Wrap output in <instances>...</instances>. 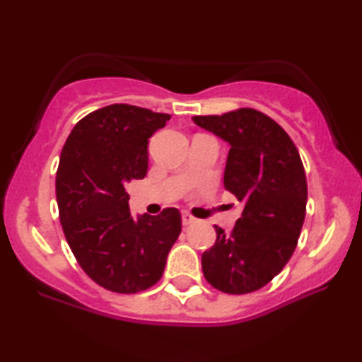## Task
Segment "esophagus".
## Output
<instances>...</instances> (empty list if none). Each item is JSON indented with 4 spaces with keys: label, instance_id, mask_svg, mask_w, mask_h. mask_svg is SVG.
<instances>
[{
    "label": "esophagus",
    "instance_id": "esophagus-1",
    "mask_svg": "<svg viewBox=\"0 0 362 362\" xmlns=\"http://www.w3.org/2000/svg\"><path fill=\"white\" fill-rule=\"evenodd\" d=\"M181 219H182V226H189V224H192V222L196 221L194 217H192V216L189 214V212H182Z\"/></svg>",
    "mask_w": 362,
    "mask_h": 362
}]
</instances>
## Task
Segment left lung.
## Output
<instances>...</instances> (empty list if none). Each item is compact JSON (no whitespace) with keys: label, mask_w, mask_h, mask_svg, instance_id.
Wrapping results in <instances>:
<instances>
[{"label":"left lung","mask_w":362,"mask_h":362,"mask_svg":"<svg viewBox=\"0 0 362 362\" xmlns=\"http://www.w3.org/2000/svg\"><path fill=\"white\" fill-rule=\"evenodd\" d=\"M192 120L230 145L224 187L244 204L230 234L214 226L202 272L224 293H250L284 270L298 244L308 197L303 163L288 133L254 108Z\"/></svg>","instance_id":"left-lung-1"}]
</instances>
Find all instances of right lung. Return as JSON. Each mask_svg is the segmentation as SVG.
I'll return each mask as SVG.
<instances>
[{
  "label": "right lung",
  "instance_id": "right-lung-1",
  "mask_svg": "<svg viewBox=\"0 0 362 362\" xmlns=\"http://www.w3.org/2000/svg\"><path fill=\"white\" fill-rule=\"evenodd\" d=\"M171 115L113 103L77 122L62 148L56 196L64 235L82 270L103 288L138 293L165 272L181 212L133 219L127 185L148 170V138Z\"/></svg>",
  "mask_w": 362,
  "mask_h": 362
}]
</instances>
